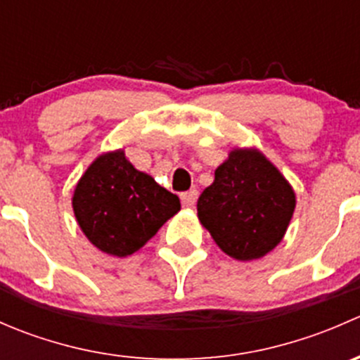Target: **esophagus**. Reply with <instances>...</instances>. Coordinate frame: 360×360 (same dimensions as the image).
<instances>
[{
    "mask_svg": "<svg viewBox=\"0 0 360 360\" xmlns=\"http://www.w3.org/2000/svg\"><path fill=\"white\" fill-rule=\"evenodd\" d=\"M198 198V191L197 190H190V191H184L181 193V202H183L184 207H193L197 203Z\"/></svg>",
    "mask_w": 360,
    "mask_h": 360,
    "instance_id": "obj_1",
    "label": "esophagus"
}]
</instances>
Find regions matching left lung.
I'll use <instances>...</instances> for the list:
<instances>
[{"label":"left lung","mask_w":360,"mask_h":360,"mask_svg":"<svg viewBox=\"0 0 360 360\" xmlns=\"http://www.w3.org/2000/svg\"><path fill=\"white\" fill-rule=\"evenodd\" d=\"M296 198L291 184L256 150H235L197 203L198 219L228 256L250 261L284 237Z\"/></svg>","instance_id":"obj_1"}]
</instances>
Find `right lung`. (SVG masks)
<instances>
[{
    "mask_svg": "<svg viewBox=\"0 0 360 360\" xmlns=\"http://www.w3.org/2000/svg\"><path fill=\"white\" fill-rule=\"evenodd\" d=\"M76 221L103 252L129 256L181 209L179 197L134 169L123 151L101 155L76 184Z\"/></svg>",
    "mask_w": 360,
    "mask_h": 360,
    "instance_id": "add662e5",
    "label": "right lung"
}]
</instances>
